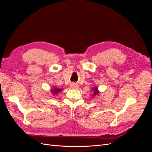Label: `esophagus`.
Segmentation results:
<instances>
[{
  "label": "esophagus",
  "mask_w": 152,
  "mask_h": 152,
  "mask_svg": "<svg viewBox=\"0 0 152 152\" xmlns=\"http://www.w3.org/2000/svg\"><path fill=\"white\" fill-rule=\"evenodd\" d=\"M70 87H71L72 89H78L79 88V85L76 84L75 83H72V84H71Z\"/></svg>",
  "instance_id": "obj_1"
}]
</instances>
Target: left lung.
Segmentation results:
<instances>
[{
	"label": "left lung",
	"instance_id": "obj_1",
	"mask_svg": "<svg viewBox=\"0 0 152 152\" xmlns=\"http://www.w3.org/2000/svg\"><path fill=\"white\" fill-rule=\"evenodd\" d=\"M92 92H93V93H92L91 96H93V98H94L95 96H97L99 94H100V92L98 90V87L97 86H95L92 89Z\"/></svg>",
	"mask_w": 152,
	"mask_h": 152
}]
</instances>
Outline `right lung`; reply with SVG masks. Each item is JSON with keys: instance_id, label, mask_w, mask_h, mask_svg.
Returning <instances> with one entry per match:
<instances>
[{"instance_id": "1", "label": "right lung", "mask_w": 152, "mask_h": 152, "mask_svg": "<svg viewBox=\"0 0 152 152\" xmlns=\"http://www.w3.org/2000/svg\"><path fill=\"white\" fill-rule=\"evenodd\" d=\"M50 91L53 96H55V95H57L59 93H60V92L63 91V89H59L56 87H53L50 88Z\"/></svg>"}]
</instances>
